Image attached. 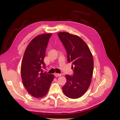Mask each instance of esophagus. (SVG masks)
<instances>
[{"instance_id":"1","label":"esophagus","mask_w":120,"mask_h":120,"mask_svg":"<svg viewBox=\"0 0 120 120\" xmlns=\"http://www.w3.org/2000/svg\"><path fill=\"white\" fill-rule=\"evenodd\" d=\"M54 75H55L56 77H60V76L61 75V74H54Z\"/></svg>"}]
</instances>
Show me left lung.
<instances>
[{"label": "left lung", "mask_w": 120, "mask_h": 120, "mask_svg": "<svg viewBox=\"0 0 120 120\" xmlns=\"http://www.w3.org/2000/svg\"><path fill=\"white\" fill-rule=\"evenodd\" d=\"M67 52L68 63L71 62L73 75H66L67 82L63 87L64 94L71 99L82 96L89 89L94 70L92 54L86 43L76 35L66 32L58 33Z\"/></svg>", "instance_id": "left-lung-1"}]
</instances>
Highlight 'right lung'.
Listing matches in <instances>:
<instances>
[{"label":"right lung","instance_id":"1","mask_svg":"<svg viewBox=\"0 0 120 120\" xmlns=\"http://www.w3.org/2000/svg\"><path fill=\"white\" fill-rule=\"evenodd\" d=\"M52 34L35 37L25 50L21 65V76L27 92L35 98L44 97L48 93L54 75L43 72L45 68L43 59Z\"/></svg>","mask_w":120,"mask_h":120}]
</instances>
